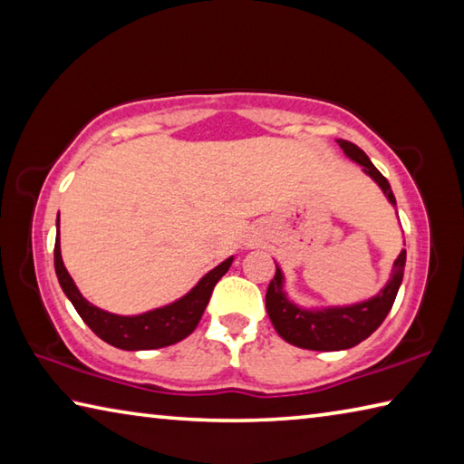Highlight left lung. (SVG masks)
Returning <instances> with one entry per match:
<instances>
[{
	"label": "left lung",
	"instance_id": "left-lung-1",
	"mask_svg": "<svg viewBox=\"0 0 464 464\" xmlns=\"http://www.w3.org/2000/svg\"><path fill=\"white\" fill-rule=\"evenodd\" d=\"M337 145L343 149V153L362 166L364 174L371 176L381 190L387 196L389 202L395 207V196H392L391 184L387 182L379 169L372 166L368 155L358 145L350 140L337 139ZM405 249L392 264L391 278L379 295L368 298V301L348 304V307H329V309H301L293 301H288L286 293L282 290L285 276L276 266L274 280L266 290V311H268L274 329H276L282 340L298 345L304 350L319 352H335L348 350L352 345L366 340L374 334L379 325L389 315V311L395 303L397 290L401 286L403 270H405Z\"/></svg>",
	"mask_w": 464,
	"mask_h": 464
}]
</instances>
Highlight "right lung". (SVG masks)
Segmentation results:
<instances>
[{
  "label": "right lung",
  "instance_id": "1",
  "mask_svg": "<svg viewBox=\"0 0 464 464\" xmlns=\"http://www.w3.org/2000/svg\"><path fill=\"white\" fill-rule=\"evenodd\" d=\"M233 257H227L223 264L202 276L190 293L179 301L166 304V307L140 313V315H114V313L102 311L85 301L77 290L73 278L63 264L61 241H59V218H57V241H54V272H57L59 285L69 301L73 303L75 311L85 321L93 334L106 343L121 350H155L166 348L190 335L202 317L204 309L210 301L213 288L221 280L227 270L231 268Z\"/></svg>",
  "mask_w": 464,
  "mask_h": 464
}]
</instances>
